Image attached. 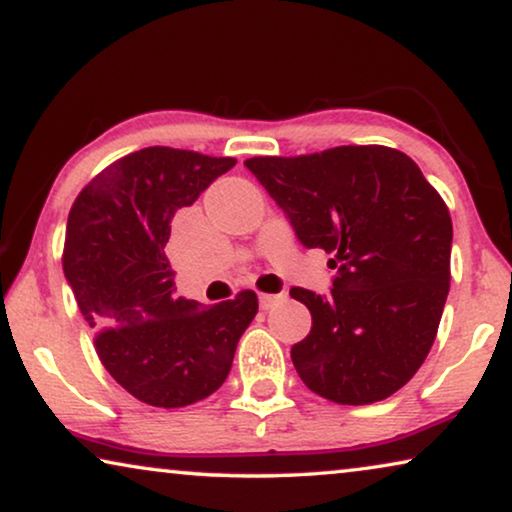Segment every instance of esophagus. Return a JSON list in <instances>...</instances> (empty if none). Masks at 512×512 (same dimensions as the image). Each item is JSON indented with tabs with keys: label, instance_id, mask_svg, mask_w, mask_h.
I'll return each instance as SVG.
<instances>
[{
	"label": "esophagus",
	"instance_id": "34e87169",
	"mask_svg": "<svg viewBox=\"0 0 512 512\" xmlns=\"http://www.w3.org/2000/svg\"><path fill=\"white\" fill-rule=\"evenodd\" d=\"M280 299H283V294H259V306H262L264 311H269V308Z\"/></svg>",
	"mask_w": 512,
	"mask_h": 512
}]
</instances>
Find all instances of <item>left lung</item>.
Returning a JSON list of instances; mask_svg holds the SVG:
<instances>
[{"instance_id":"8db88e82","label":"left lung","mask_w":512,"mask_h":512,"mask_svg":"<svg viewBox=\"0 0 512 512\" xmlns=\"http://www.w3.org/2000/svg\"><path fill=\"white\" fill-rule=\"evenodd\" d=\"M290 218L306 248L334 253L329 297L290 294L313 315L292 348L306 387L343 406H366L415 376L450 292L452 220L441 194L406 153L338 146L243 162Z\"/></svg>"}]
</instances>
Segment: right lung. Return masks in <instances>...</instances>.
Wrapping results in <instances>:
<instances>
[{"mask_svg": "<svg viewBox=\"0 0 512 512\" xmlns=\"http://www.w3.org/2000/svg\"><path fill=\"white\" fill-rule=\"evenodd\" d=\"M236 164L150 146L109 164L69 211L62 269L95 350L122 390L155 408L211 397L232 369L236 343L257 315L241 290L213 306L176 297L167 253L171 220Z\"/></svg>", "mask_w": 512, "mask_h": 512, "instance_id": "add662e5", "label": "right lung"}]
</instances>
